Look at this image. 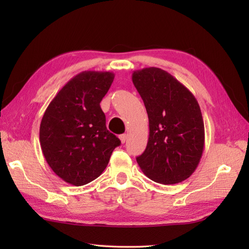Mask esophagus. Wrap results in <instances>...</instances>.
Wrapping results in <instances>:
<instances>
[{"label": "esophagus", "mask_w": 249, "mask_h": 249, "mask_svg": "<svg viewBox=\"0 0 249 249\" xmlns=\"http://www.w3.org/2000/svg\"><path fill=\"white\" fill-rule=\"evenodd\" d=\"M120 140H121L122 143H125V141L127 140V135H126V134L121 135V136H120Z\"/></svg>", "instance_id": "obj_1"}]
</instances>
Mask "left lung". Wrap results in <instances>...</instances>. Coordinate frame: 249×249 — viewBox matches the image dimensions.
I'll return each instance as SVG.
<instances>
[{
    "label": "left lung",
    "mask_w": 249,
    "mask_h": 249,
    "mask_svg": "<svg viewBox=\"0 0 249 249\" xmlns=\"http://www.w3.org/2000/svg\"><path fill=\"white\" fill-rule=\"evenodd\" d=\"M134 86L149 116V141L137 162L160 184H177L198 167L204 147L202 113L193 93L157 67L133 72Z\"/></svg>",
    "instance_id": "8db88e82"
}]
</instances>
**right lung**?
<instances>
[{"label": "right lung", "instance_id": "add662e5", "mask_svg": "<svg viewBox=\"0 0 249 249\" xmlns=\"http://www.w3.org/2000/svg\"><path fill=\"white\" fill-rule=\"evenodd\" d=\"M114 73L88 71L78 73L51 100L41 119L43 154L57 177L82 186L97 178L121 144L106 127L100 102Z\"/></svg>", "mask_w": 249, "mask_h": 249}]
</instances>
